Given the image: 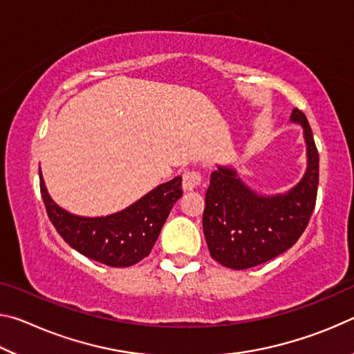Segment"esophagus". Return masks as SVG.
Listing matches in <instances>:
<instances>
[{
  "label": "esophagus",
  "instance_id": "1",
  "mask_svg": "<svg viewBox=\"0 0 354 354\" xmlns=\"http://www.w3.org/2000/svg\"><path fill=\"white\" fill-rule=\"evenodd\" d=\"M201 184V175L198 171H185L183 175V189L184 192H194Z\"/></svg>",
  "mask_w": 354,
  "mask_h": 354
}]
</instances>
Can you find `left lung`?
Here are the masks:
<instances>
[{"mask_svg": "<svg viewBox=\"0 0 354 354\" xmlns=\"http://www.w3.org/2000/svg\"><path fill=\"white\" fill-rule=\"evenodd\" d=\"M290 122L303 128L308 167L289 192L259 195L230 165L211 173L203 231L221 266L234 270L261 266L289 250L306 230L319 187V151L306 115L295 107Z\"/></svg>", "mask_w": 354, "mask_h": 354, "instance_id": "8db88e82", "label": "left lung"}]
</instances>
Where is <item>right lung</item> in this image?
<instances>
[{
  "label": "right lung",
  "mask_w": 354,
  "mask_h": 354,
  "mask_svg": "<svg viewBox=\"0 0 354 354\" xmlns=\"http://www.w3.org/2000/svg\"><path fill=\"white\" fill-rule=\"evenodd\" d=\"M40 175V192L56 231L77 253L109 267L134 266L149 254L167 217L183 196L181 176L154 187L123 211L106 217H81L57 206Z\"/></svg>",
  "instance_id": "right-lung-1"
}]
</instances>
